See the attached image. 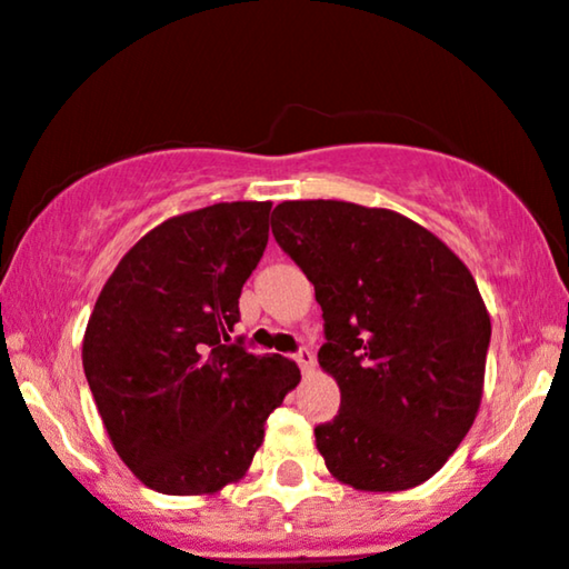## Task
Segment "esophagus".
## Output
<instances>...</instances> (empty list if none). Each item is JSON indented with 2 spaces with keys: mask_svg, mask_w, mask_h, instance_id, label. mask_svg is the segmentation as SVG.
Segmentation results:
<instances>
[{
  "mask_svg": "<svg viewBox=\"0 0 569 569\" xmlns=\"http://www.w3.org/2000/svg\"><path fill=\"white\" fill-rule=\"evenodd\" d=\"M293 360H297V366L302 368V373H310L315 368V358H312V352L307 350V347H299V350L293 352Z\"/></svg>",
  "mask_w": 569,
  "mask_h": 569,
  "instance_id": "1",
  "label": "esophagus"
}]
</instances>
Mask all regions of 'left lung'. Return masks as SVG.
Returning a JSON list of instances; mask_svg holds the SVG:
<instances>
[{
    "label": "left lung",
    "mask_w": 569,
    "mask_h": 569,
    "mask_svg": "<svg viewBox=\"0 0 569 569\" xmlns=\"http://www.w3.org/2000/svg\"><path fill=\"white\" fill-rule=\"evenodd\" d=\"M272 236L323 310L318 362L341 389L315 427L328 471L371 492L427 482L482 400L490 315L467 264L413 219L347 201L278 203Z\"/></svg>",
    "instance_id": "left-lung-1"
}]
</instances>
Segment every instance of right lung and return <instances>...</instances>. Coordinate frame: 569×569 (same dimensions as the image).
<instances>
[{"mask_svg": "<svg viewBox=\"0 0 569 569\" xmlns=\"http://www.w3.org/2000/svg\"><path fill=\"white\" fill-rule=\"evenodd\" d=\"M270 201L172 217L102 286L81 362L116 453L150 490L203 496L241 480L297 362L232 341L238 297L270 232Z\"/></svg>", "mask_w": 569, "mask_h": 569, "instance_id": "add662e5", "label": "right lung"}]
</instances>
